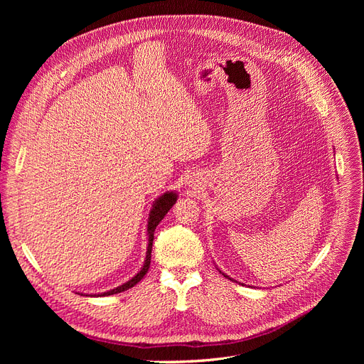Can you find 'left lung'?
I'll list each match as a JSON object with an SVG mask.
<instances>
[{
  "mask_svg": "<svg viewBox=\"0 0 364 364\" xmlns=\"http://www.w3.org/2000/svg\"><path fill=\"white\" fill-rule=\"evenodd\" d=\"M220 273H221V274H223V276H224V277H228V276H227V274H224V273H223V272H220ZM228 279H230V277H228ZM230 280H233V279H230ZM233 282H235V280H233Z\"/></svg>",
  "mask_w": 364,
  "mask_h": 364,
  "instance_id": "obj_1",
  "label": "left lung"
}]
</instances>
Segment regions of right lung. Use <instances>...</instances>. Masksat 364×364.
Segmentation results:
<instances>
[{
  "label": "right lung",
  "mask_w": 364,
  "mask_h": 364,
  "mask_svg": "<svg viewBox=\"0 0 364 364\" xmlns=\"http://www.w3.org/2000/svg\"><path fill=\"white\" fill-rule=\"evenodd\" d=\"M177 199H178L177 192H165L161 196H158L155 202H153L151 209L149 213V220H147V251H146V258H144V262H143V267L140 269V272L134 277H131L128 282H125L124 284L118 286V288L110 289L107 292H102V294H92L90 296H109V295L124 292V291L132 288L134 284H137L144 277V274L147 273L149 267H150L151 246H153V239H155V228L164 220V217L168 214V211L172 208V205L177 202ZM81 295H85V294H81ZM85 296H88V294Z\"/></svg>",
  "instance_id": "obj_1"
}]
</instances>
